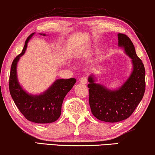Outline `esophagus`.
<instances>
[{
  "label": "esophagus",
  "mask_w": 155,
  "mask_h": 155,
  "mask_svg": "<svg viewBox=\"0 0 155 155\" xmlns=\"http://www.w3.org/2000/svg\"><path fill=\"white\" fill-rule=\"evenodd\" d=\"M80 82L83 84H86L87 83V77H82L80 80Z\"/></svg>",
  "instance_id": "esophagus-1"
}]
</instances>
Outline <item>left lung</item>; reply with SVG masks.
Wrapping results in <instances>:
<instances>
[{"mask_svg":"<svg viewBox=\"0 0 155 155\" xmlns=\"http://www.w3.org/2000/svg\"><path fill=\"white\" fill-rule=\"evenodd\" d=\"M118 46L131 58L133 70L126 82L113 90L96 83L93 75L89 76V102L93 115L104 122L116 123L128 118L135 111L145 90V70L137 56L133 42L128 36L118 34Z\"/></svg>","mask_w":155,"mask_h":155,"instance_id":"obj_1","label":"left lung"}]
</instances>
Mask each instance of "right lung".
<instances>
[{
  "mask_svg": "<svg viewBox=\"0 0 155 155\" xmlns=\"http://www.w3.org/2000/svg\"><path fill=\"white\" fill-rule=\"evenodd\" d=\"M35 33L27 38L24 48L12 61L10 73L9 90L15 104L29 121L37 124H49L58 120L61 114V106L68 92L75 84V78L58 79L46 91L39 94H29L20 85L17 75V65L25 54L27 44ZM46 36L45 34H40Z\"/></svg>",
  "mask_w": 155,
  "mask_h": 155,
  "instance_id": "obj_1",
  "label": "right lung"
}]
</instances>
